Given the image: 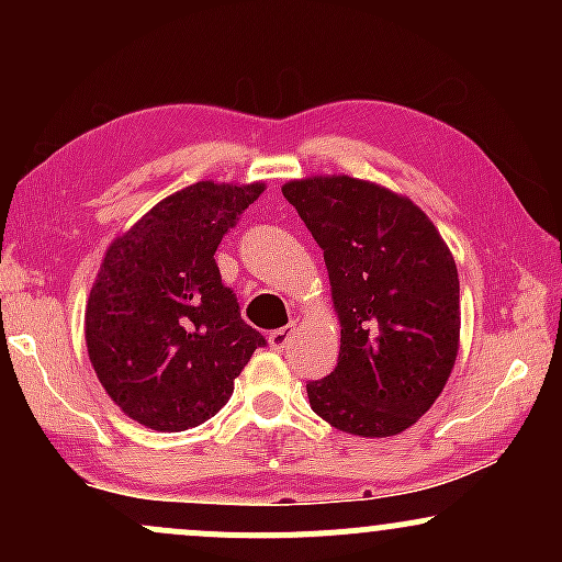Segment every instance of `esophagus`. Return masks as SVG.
<instances>
[{
  "label": "esophagus",
  "mask_w": 562,
  "mask_h": 562,
  "mask_svg": "<svg viewBox=\"0 0 562 562\" xmlns=\"http://www.w3.org/2000/svg\"><path fill=\"white\" fill-rule=\"evenodd\" d=\"M293 330H295L293 325L277 327V330L269 333V346H272L274 351H282V348H285V346L290 344V338H293Z\"/></svg>",
  "instance_id": "1"
}]
</instances>
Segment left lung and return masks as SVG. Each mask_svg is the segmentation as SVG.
Segmentation results:
<instances>
[{
	"label": "left lung",
	"mask_w": 562,
	"mask_h": 562,
	"mask_svg": "<svg viewBox=\"0 0 562 562\" xmlns=\"http://www.w3.org/2000/svg\"><path fill=\"white\" fill-rule=\"evenodd\" d=\"M282 195L325 254L340 319L338 364L308 380V404L346 434H402L430 409L457 359L460 280L449 248L412 200L362 179H301Z\"/></svg>",
	"instance_id": "1"
}]
</instances>
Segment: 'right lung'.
<instances>
[{
	"mask_svg": "<svg viewBox=\"0 0 562 562\" xmlns=\"http://www.w3.org/2000/svg\"><path fill=\"white\" fill-rule=\"evenodd\" d=\"M261 192L259 182L190 184L108 248L83 330L102 389L132 420L195 428L229 402L235 378L267 346L214 259Z\"/></svg>",
	"mask_w": 562,
	"mask_h": 562,
	"instance_id": "obj_1",
	"label": "right lung"
}]
</instances>
